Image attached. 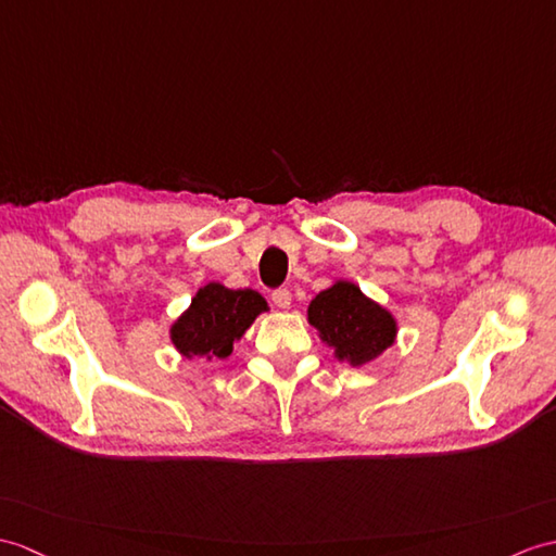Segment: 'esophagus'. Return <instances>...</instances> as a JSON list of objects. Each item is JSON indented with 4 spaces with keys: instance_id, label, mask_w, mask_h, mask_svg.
Segmentation results:
<instances>
[{
    "instance_id": "34e87169",
    "label": "esophagus",
    "mask_w": 556,
    "mask_h": 556,
    "mask_svg": "<svg viewBox=\"0 0 556 556\" xmlns=\"http://www.w3.org/2000/svg\"><path fill=\"white\" fill-rule=\"evenodd\" d=\"M273 303H275L277 307H281V309L291 307V291H289V289H277V291L273 293Z\"/></svg>"
}]
</instances>
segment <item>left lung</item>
<instances>
[{"instance_id": "obj_1", "label": "left lung", "mask_w": 556, "mask_h": 556, "mask_svg": "<svg viewBox=\"0 0 556 556\" xmlns=\"http://www.w3.org/2000/svg\"><path fill=\"white\" fill-rule=\"evenodd\" d=\"M307 321L337 359L363 367L395 343L397 325L389 309L374 303L353 281H333L307 305Z\"/></svg>"}]
</instances>
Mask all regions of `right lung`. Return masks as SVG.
<instances>
[{
  "mask_svg": "<svg viewBox=\"0 0 556 556\" xmlns=\"http://www.w3.org/2000/svg\"><path fill=\"white\" fill-rule=\"evenodd\" d=\"M267 301L253 289H227L211 281L197 291L191 305L175 319L170 341L187 359H225L235 351L255 317L265 313Z\"/></svg>",
  "mask_w": 556,
  "mask_h": 556,
  "instance_id": "right-lung-1",
  "label": "right lung"
}]
</instances>
